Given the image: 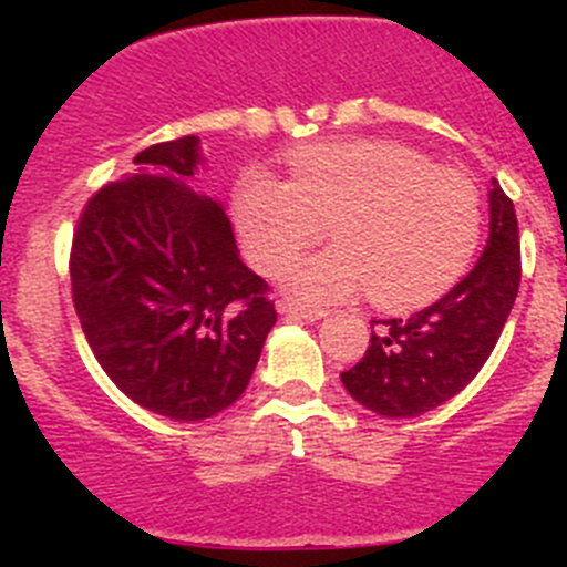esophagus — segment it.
<instances>
[{
  "mask_svg": "<svg viewBox=\"0 0 567 567\" xmlns=\"http://www.w3.org/2000/svg\"><path fill=\"white\" fill-rule=\"evenodd\" d=\"M277 310L282 312V316H293V318H305V320L326 318V310H318V307H307V305H296V301H290V299L279 301Z\"/></svg>",
  "mask_w": 567,
  "mask_h": 567,
  "instance_id": "esophagus-1",
  "label": "esophagus"
}]
</instances>
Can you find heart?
<instances>
[{"label":"heart","instance_id":"heart-1","mask_svg":"<svg viewBox=\"0 0 567 567\" xmlns=\"http://www.w3.org/2000/svg\"><path fill=\"white\" fill-rule=\"evenodd\" d=\"M293 177L251 167L236 186V225L260 271L277 274L329 225L334 247L299 262L288 288L307 301L370 290L403 310L447 293L483 236V194L458 169L384 140L316 142L288 156Z\"/></svg>","mask_w":567,"mask_h":567}]
</instances>
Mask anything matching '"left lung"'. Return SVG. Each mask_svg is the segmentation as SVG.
<instances>
[{"label": "left lung", "mask_w": 567, "mask_h": 567, "mask_svg": "<svg viewBox=\"0 0 567 567\" xmlns=\"http://www.w3.org/2000/svg\"><path fill=\"white\" fill-rule=\"evenodd\" d=\"M491 236L477 266L411 318L373 320L370 346L340 373L357 403L381 416H420L455 398L499 340L522 282L513 199L491 181Z\"/></svg>", "instance_id": "1"}]
</instances>
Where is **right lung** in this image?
Here are the masks:
<instances>
[{
	"label": "right lung",
	"mask_w": 567,
	"mask_h": 567,
	"mask_svg": "<svg viewBox=\"0 0 567 567\" xmlns=\"http://www.w3.org/2000/svg\"><path fill=\"white\" fill-rule=\"evenodd\" d=\"M199 140L158 142L84 205L71 244L79 323L120 392L197 422L247 390L277 323L268 282L244 266L230 219L188 188Z\"/></svg>",
	"instance_id": "add662e5"
}]
</instances>
